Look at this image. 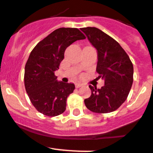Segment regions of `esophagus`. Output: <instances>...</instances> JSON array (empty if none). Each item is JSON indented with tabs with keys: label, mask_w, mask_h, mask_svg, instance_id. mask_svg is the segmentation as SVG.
Returning <instances> with one entry per match:
<instances>
[{
	"label": "esophagus",
	"mask_w": 153,
	"mask_h": 153,
	"mask_svg": "<svg viewBox=\"0 0 153 153\" xmlns=\"http://www.w3.org/2000/svg\"><path fill=\"white\" fill-rule=\"evenodd\" d=\"M82 84H81V83H76V84H75V88H78L82 87Z\"/></svg>",
	"instance_id": "obj_1"
}]
</instances>
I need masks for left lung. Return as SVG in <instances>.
<instances>
[{
  "label": "left lung",
  "instance_id": "8db88e82",
  "mask_svg": "<svg viewBox=\"0 0 153 153\" xmlns=\"http://www.w3.org/2000/svg\"><path fill=\"white\" fill-rule=\"evenodd\" d=\"M96 49V71L105 81L101 88L89 85L91 95L85 99L87 108L96 113H108L119 108L128 97L133 82V65L118 42L96 27L81 28Z\"/></svg>",
  "mask_w": 153,
  "mask_h": 153
}]
</instances>
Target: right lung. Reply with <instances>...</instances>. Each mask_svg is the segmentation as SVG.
<instances>
[{
  "mask_svg": "<svg viewBox=\"0 0 153 153\" xmlns=\"http://www.w3.org/2000/svg\"><path fill=\"white\" fill-rule=\"evenodd\" d=\"M85 37L78 28L56 29L34 48L25 65V86L30 102L39 112L56 116L66 109L67 98L75 89L73 83L58 82L59 69L65 49Z\"/></svg>",
  "mask_w": 153,
  "mask_h": 153,
  "instance_id": "add662e5",
  "label": "right lung"
}]
</instances>
